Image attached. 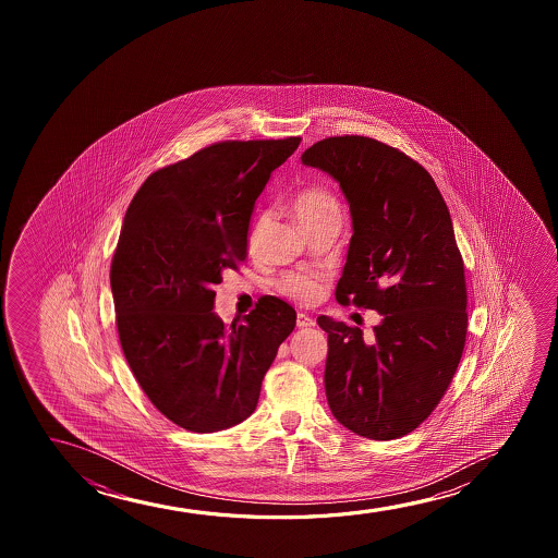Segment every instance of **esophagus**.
Listing matches in <instances>:
<instances>
[{
    "label": "esophagus",
    "mask_w": 558,
    "mask_h": 558,
    "mask_svg": "<svg viewBox=\"0 0 558 558\" xmlns=\"http://www.w3.org/2000/svg\"><path fill=\"white\" fill-rule=\"evenodd\" d=\"M314 324H316V322H314V318H311V316H308V314H298V328L299 329H306V328H313Z\"/></svg>",
    "instance_id": "34e87169"
}]
</instances>
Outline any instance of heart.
Masks as SVG:
<instances>
[{"label": "heart", "instance_id": "heart-1", "mask_svg": "<svg viewBox=\"0 0 558 558\" xmlns=\"http://www.w3.org/2000/svg\"><path fill=\"white\" fill-rule=\"evenodd\" d=\"M291 214L298 219L299 225L306 229L316 221H322L331 215H341L336 196L324 186H306L291 198ZM267 215H260L250 232V247H255L259 242L263 225ZM278 290L286 298L298 301L301 305H313L322 295L320 276L308 272H290L278 280Z\"/></svg>", "mask_w": 558, "mask_h": 558}]
</instances>
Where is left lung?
Wrapping results in <instances>:
<instances>
[{
	"instance_id": "obj_1",
	"label": "left lung",
	"mask_w": 558,
	"mask_h": 558,
	"mask_svg": "<svg viewBox=\"0 0 558 558\" xmlns=\"http://www.w3.org/2000/svg\"><path fill=\"white\" fill-rule=\"evenodd\" d=\"M301 161L333 177L351 206L337 301L381 314L372 336L318 316L329 410L356 435L395 440L442 400L465 347V268L450 211L427 169L375 138H324Z\"/></svg>"
}]
</instances>
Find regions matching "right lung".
<instances>
[{
  "label": "right lung",
  "mask_w": 558,
  "mask_h": 558,
  "mask_svg": "<svg viewBox=\"0 0 558 558\" xmlns=\"http://www.w3.org/2000/svg\"><path fill=\"white\" fill-rule=\"evenodd\" d=\"M301 137L222 141L154 171L123 219L110 286L123 354L158 412L192 433L247 420L298 314L265 295L229 328L215 286L247 255L255 199Z\"/></svg>",
  "instance_id": "obj_1"
}]
</instances>
